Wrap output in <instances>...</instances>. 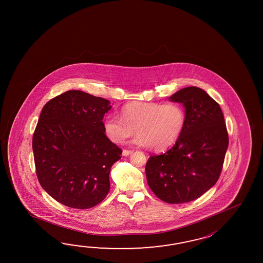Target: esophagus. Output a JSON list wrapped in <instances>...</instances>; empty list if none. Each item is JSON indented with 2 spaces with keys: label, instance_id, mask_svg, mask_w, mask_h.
<instances>
[{
  "label": "esophagus",
  "instance_id": "esophagus-1",
  "mask_svg": "<svg viewBox=\"0 0 263 263\" xmlns=\"http://www.w3.org/2000/svg\"><path fill=\"white\" fill-rule=\"evenodd\" d=\"M133 152H134L133 151H127V149H123V151H122V155H123V156H129V155H130Z\"/></svg>",
  "mask_w": 263,
  "mask_h": 263
}]
</instances>
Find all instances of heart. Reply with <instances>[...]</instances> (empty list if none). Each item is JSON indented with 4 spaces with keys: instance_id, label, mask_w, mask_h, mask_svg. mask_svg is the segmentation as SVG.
Wrapping results in <instances>:
<instances>
[{
    "instance_id": "1",
    "label": "heart",
    "mask_w": 263,
    "mask_h": 263,
    "mask_svg": "<svg viewBox=\"0 0 263 263\" xmlns=\"http://www.w3.org/2000/svg\"><path fill=\"white\" fill-rule=\"evenodd\" d=\"M120 114L121 118L107 116L102 124L107 138L117 144L133 135L135 129L134 145L163 151L177 142L184 128V109L176 102L132 101Z\"/></svg>"
}]
</instances>
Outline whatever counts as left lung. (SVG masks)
<instances>
[{
  "mask_svg": "<svg viewBox=\"0 0 263 263\" xmlns=\"http://www.w3.org/2000/svg\"><path fill=\"white\" fill-rule=\"evenodd\" d=\"M168 100L182 104L184 128L169 151L149 157L145 176L161 200L180 204L195 200L216 183L229 135L220 105L206 91L185 87Z\"/></svg>",
  "mask_w": 263,
  "mask_h": 263,
  "instance_id": "left-lung-1",
  "label": "left lung"
}]
</instances>
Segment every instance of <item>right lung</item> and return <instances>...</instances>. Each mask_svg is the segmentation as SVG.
Masks as SVG:
<instances>
[{
    "instance_id": "right-lung-1",
    "label": "right lung",
    "mask_w": 263,
    "mask_h": 263,
    "mask_svg": "<svg viewBox=\"0 0 263 263\" xmlns=\"http://www.w3.org/2000/svg\"><path fill=\"white\" fill-rule=\"evenodd\" d=\"M110 103L69 90L40 112L33 136L36 176L42 188L65 206L95 207L109 193L111 168L122 153L103 129Z\"/></svg>"
}]
</instances>
